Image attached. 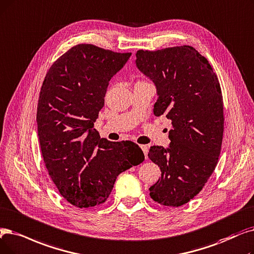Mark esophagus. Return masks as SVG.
<instances>
[{
    "instance_id": "1",
    "label": "esophagus",
    "mask_w": 254,
    "mask_h": 254,
    "mask_svg": "<svg viewBox=\"0 0 254 254\" xmlns=\"http://www.w3.org/2000/svg\"><path fill=\"white\" fill-rule=\"evenodd\" d=\"M141 149L143 150V152H144V156H145V159H147V152H148V146L147 145H140Z\"/></svg>"
}]
</instances>
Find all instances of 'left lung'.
Masks as SVG:
<instances>
[{
  "mask_svg": "<svg viewBox=\"0 0 254 254\" xmlns=\"http://www.w3.org/2000/svg\"><path fill=\"white\" fill-rule=\"evenodd\" d=\"M136 58L138 69L157 88L154 115L172 124L169 147L151 146L148 152L162 172L149 195L162 205L181 206L202 190L218 163L224 129L220 83L190 46L139 50Z\"/></svg>",
  "mask_w": 254,
  "mask_h": 254,
  "instance_id": "left-lung-1",
  "label": "left lung"
}]
</instances>
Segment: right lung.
Segmentation results:
<instances>
[{"label":"right lung","mask_w":254,"mask_h":254,"mask_svg":"<svg viewBox=\"0 0 254 254\" xmlns=\"http://www.w3.org/2000/svg\"><path fill=\"white\" fill-rule=\"evenodd\" d=\"M130 55L78 45L54 62L42 83L36 115L41 153L58 191L74 206L104 203L117 176L144 161L135 143L111 142L93 128L110 80Z\"/></svg>","instance_id":"right-lung-1"}]
</instances>
